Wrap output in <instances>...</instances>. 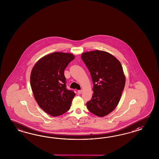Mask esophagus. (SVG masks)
<instances>
[{
  "label": "esophagus",
  "instance_id": "34e87169",
  "mask_svg": "<svg viewBox=\"0 0 159 159\" xmlns=\"http://www.w3.org/2000/svg\"><path fill=\"white\" fill-rule=\"evenodd\" d=\"M82 92H83V91H82V90H78V93H79V94H81V93H82Z\"/></svg>",
  "mask_w": 159,
  "mask_h": 159
}]
</instances>
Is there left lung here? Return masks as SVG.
Wrapping results in <instances>:
<instances>
[{
  "instance_id": "1",
  "label": "left lung",
  "mask_w": 159,
  "mask_h": 159,
  "mask_svg": "<svg viewBox=\"0 0 159 159\" xmlns=\"http://www.w3.org/2000/svg\"><path fill=\"white\" fill-rule=\"evenodd\" d=\"M93 83L92 99L86 103L89 111L98 116L111 113L120 100L125 76L120 62L108 52L96 50L82 54Z\"/></svg>"
}]
</instances>
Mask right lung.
<instances>
[{
  "mask_svg": "<svg viewBox=\"0 0 159 159\" xmlns=\"http://www.w3.org/2000/svg\"><path fill=\"white\" fill-rule=\"evenodd\" d=\"M74 59L72 53L53 52L41 58L32 69L30 84L34 98L51 116H61L71 106L75 93L66 89L64 70Z\"/></svg>",
  "mask_w": 159,
  "mask_h": 159,
  "instance_id": "right-lung-1",
  "label": "right lung"
}]
</instances>
